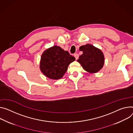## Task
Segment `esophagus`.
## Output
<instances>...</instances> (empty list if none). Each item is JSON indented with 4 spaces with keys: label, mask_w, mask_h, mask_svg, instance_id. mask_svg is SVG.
<instances>
[{
    "label": "esophagus",
    "mask_w": 133,
    "mask_h": 133,
    "mask_svg": "<svg viewBox=\"0 0 133 133\" xmlns=\"http://www.w3.org/2000/svg\"><path fill=\"white\" fill-rule=\"evenodd\" d=\"M74 56L75 57V59H76V60L78 59V57H79V56H78V55L77 54H75L74 55Z\"/></svg>",
    "instance_id": "esophagus-1"
}]
</instances>
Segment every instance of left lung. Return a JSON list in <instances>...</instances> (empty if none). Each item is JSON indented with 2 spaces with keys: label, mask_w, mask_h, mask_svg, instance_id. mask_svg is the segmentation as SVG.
<instances>
[{
  "label": "left lung",
  "mask_w": 133,
  "mask_h": 133,
  "mask_svg": "<svg viewBox=\"0 0 133 133\" xmlns=\"http://www.w3.org/2000/svg\"><path fill=\"white\" fill-rule=\"evenodd\" d=\"M79 50L83 52V54L77 61L84 70L93 74L102 68L104 64V56L100 49L91 44H87L81 46Z\"/></svg>",
  "instance_id": "1"
}]
</instances>
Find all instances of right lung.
Returning a JSON list of instances; mask_svg holds the SVG:
<instances>
[{"instance_id": "obj_1", "label": "right lung", "mask_w": 133, "mask_h": 133, "mask_svg": "<svg viewBox=\"0 0 133 133\" xmlns=\"http://www.w3.org/2000/svg\"><path fill=\"white\" fill-rule=\"evenodd\" d=\"M75 58L70 55L59 46L54 45L46 49L42 53L40 63V69L47 77L52 79L62 78L69 65Z\"/></svg>"}]
</instances>
